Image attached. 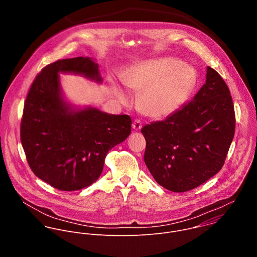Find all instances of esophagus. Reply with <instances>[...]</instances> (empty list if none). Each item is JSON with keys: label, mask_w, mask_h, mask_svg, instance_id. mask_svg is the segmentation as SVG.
Wrapping results in <instances>:
<instances>
[{"label": "esophagus", "mask_w": 257, "mask_h": 257, "mask_svg": "<svg viewBox=\"0 0 257 257\" xmlns=\"http://www.w3.org/2000/svg\"><path fill=\"white\" fill-rule=\"evenodd\" d=\"M132 126H133L134 131H140V130L143 127V124H142L141 120H139V119H136V120L133 122Z\"/></svg>", "instance_id": "esophagus-1"}]
</instances>
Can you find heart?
<instances>
[{
    "label": "heart",
    "instance_id": "heart-1",
    "mask_svg": "<svg viewBox=\"0 0 257 257\" xmlns=\"http://www.w3.org/2000/svg\"><path fill=\"white\" fill-rule=\"evenodd\" d=\"M121 81L130 90L139 92L138 107L152 118H163L176 112L187 101L196 83V72L172 57L145 60L126 70ZM112 91L121 104L130 105L133 94L118 83Z\"/></svg>",
    "mask_w": 257,
    "mask_h": 257
}]
</instances>
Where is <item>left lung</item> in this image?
I'll use <instances>...</instances> for the list:
<instances>
[{
	"label": "left lung",
	"instance_id": "left-lung-1",
	"mask_svg": "<svg viewBox=\"0 0 257 257\" xmlns=\"http://www.w3.org/2000/svg\"><path fill=\"white\" fill-rule=\"evenodd\" d=\"M235 130L229 90L207 67L206 83L194 98L164 120L145 125V162L155 181L172 192L190 191L223 165Z\"/></svg>",
	"mask_w": 257,
	"mask_h": 257
}]
</instances>
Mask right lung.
I'll return each mask as SVG.
<instances>
[{"label": "right lung", "instance_id": "obj_1", "mask_svg": "<svg viewBox=\"0 0 257 257\" xmlns=\"http://www.w3.org/2000/svg\"><path fill=\"white\" fill-rule=\"evenodd\" d=\"M59 74L103 82L99 65L91 57L58 60L44 67L27 96L21 141L39 179L61 191H76L100 177L109 150L130 136L132 119L127 114L68 102Z\"/></svg>", "mask_w": 257, "mask_h": 257}]
</instances>
